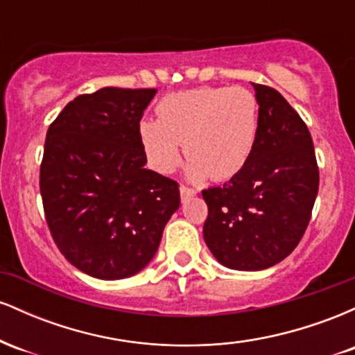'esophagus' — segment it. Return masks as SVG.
<instances>
[{
    "instance_id": "1",
    "label": "esophagus",
    "mask_w": 355,
    "mask_h": 355,
    "mask_svg": "<svg viewBox=\"0 0 355 355\" xmlns=\"http://www.w3.org/2000/svg\"><path fill=\"white\" fill-rule=\"evenodd\" d=\"M195 195H197V190H195V189H191V187L180 185V197H182V200H183V202H185L187 198H190V197H195Z\"/></svg>"
}]
</instances>
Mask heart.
Listing matches in <instances>:
<instances>
[{
	"mask_svg": "<svg viewBox=\"0 0 355 355\" xmlns=\"http://www.w3.org/2000/svg\"><path fill=\"white\" fill-rule=\"evenodd\" d=\"M158 120L138 126L152 168L172 173L182 162L180 145L195 180L235 177L254 152L260 128L259 100L242 87H202L170 93L158 101Z\"/></svg>",
	"mask_w": 355,
	"mask_h": 355,
	"instance_id": "b5f03b06",
	"label": "heart"
}]
</instances>
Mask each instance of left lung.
Segmentation results:
<instances>
[{
  "label": "left lung",
  "instance_id": "obj_1",
  "mask_svg": "<svg viewBox=\"0 0 355 355\" xmlns=\"http://www.w3.org/2000/svg\"><path fill=\"white\" fill-rule=\"evenodd\" d=\"M260 108L250 160L223 187L202 191L207 247L222 266L262 270L291 255L304 237L319 190L311 132L287 100L252 83Z\"/></svg>",
  "mask_w": 355,
  "mask_h": 355
}]
</instances>
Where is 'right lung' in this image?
Instances as JSON below:
<instances>
[{"label": "right lung", "mask_w": 355, "mask_h": 355, "mask_svg": "<svg viewBox=\"0 0 355 355\" xmlns=\"http://www.w3.org/2000/svg\"><path fill=\"white\" fill-rule=\"evenodd\" d=\"M155 93L80 95L46 132L40 191L48 229L64 259L96 279L140 272L180 207L178 183L145 168L138 126Z\"/></svg>", "instance_id": "obj_1"}]
</instances>
